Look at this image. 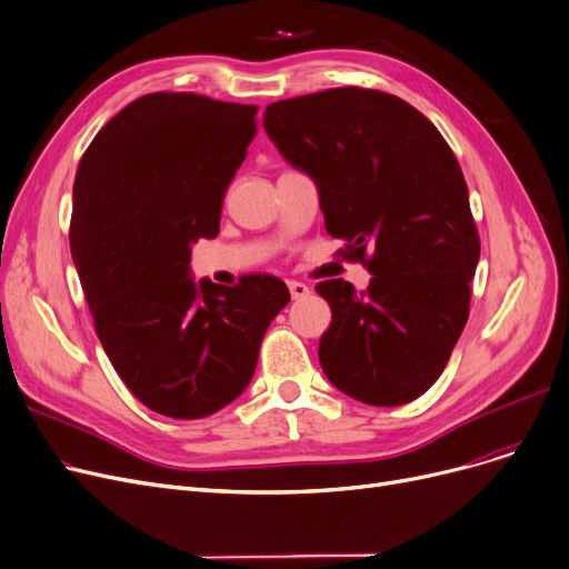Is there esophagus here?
Masks as SVG:
<instances>
[{
	"label": "esophagus",
	"mask_w": 569,
	"mask_h": 569,
	"mask_svg": "<svg viewBox=\"0 0 569 569\" xmlns=\"http://www.w3.org/2000/svg\"><path fill=\"white\" fill-rule=\"evenodd\" d=\"M288 290L292 295V300H302V298H307V295L311 292L309 286L302 283V281H288Z\"/></svg>",
	"instance_id": "obj_1"
}]
</instances>
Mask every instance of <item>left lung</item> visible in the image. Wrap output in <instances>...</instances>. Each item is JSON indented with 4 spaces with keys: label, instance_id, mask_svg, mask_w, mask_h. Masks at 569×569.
<instances>
[{
    "label": "left lung",
    "instance_id": "8db88e82",
    "mask_svg": "<svg viewBox=\"0 0 569 569\" xmlns=\"http://www.w3.org/2000/svg\"><path fill=\"white\" fill-rule=\"evenodd\" d=\"M264 130L318 183L339 256L372 281L316 292L332 309L318 360L341 392L407 405L439 379L467 323L481 241L451 146L405 100L358 86L269 104Z\"/></svg>",
    "mask_w": 569,
    "mask_h": 569
}]
</instances>
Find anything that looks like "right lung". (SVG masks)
Returning a JSON list of instances; mask_svg holds the SVG:
<instances>
[{"instance_id":"add662e5","label":"right lung","mask_w":569,"mask_h":569,"mask_svg":"<svg viewBox=\"0 0 569 569\" xmlns=\"http://www.w3.org/2000/svg\"><path fill=\"white\" fill-rule=\"evenodd\" d=\"M258 107L151 92L86 148L69 226L94 332L134 398L169 418H204L249 386L286 283L190 279V243L213 239L223 197L253 141Z\"/></svg>"}]
</instances>
